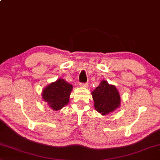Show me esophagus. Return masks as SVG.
Instances as JSON below:
<instances>
[{
  "mask_svg": "<svg viewBox=\"0 0 160 160\" xmlns=\"http://www.w3.org/2000/svg\"><path fill=\"white\" fill-rule=\"evenodd\" d=\"M80 87H82V88H88V83H80Z\"/></svg>",
  "mask_w": 160,
  "mask_h": 160,
  "instance_id": "esophagus-1",
  "label": "esophagus"
}]
</instances>
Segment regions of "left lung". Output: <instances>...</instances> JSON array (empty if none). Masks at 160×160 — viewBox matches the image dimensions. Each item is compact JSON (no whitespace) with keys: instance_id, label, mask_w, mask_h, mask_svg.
<instances>
[{"instance_id":"8db88e82","label":"left lung","mask_w":160,"mask_h":160,"mask_svg":"<svg viewBox=\"0 0 160 160\" xmlns=\"http://www.w3.org/2000/svg\"><path fill=\"white\" fill-rule=\"evenodd\" d=\"M95 109L102 115H108L120 106V96L115 85L108 84L106 80L101 81L92 92Z\"/></svg>"}]
</instances>
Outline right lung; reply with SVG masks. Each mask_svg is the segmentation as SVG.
<instances>
[{"instance_id": "add662e5", "label": "right lung", "mask_w": 160, "mask_h": 160, "mask_svg": "<svg viewBox=\"0 0 160 160\" xmlns=\"http://www.w3.org/2000/svg\"><path fill=\"white\" fill-rule=\"evenodd\" d=\"M72 90V85L60 78L44 88L42 92V97L52 110L58 111L69 102Z\"/></svg>"}]
</instances>
